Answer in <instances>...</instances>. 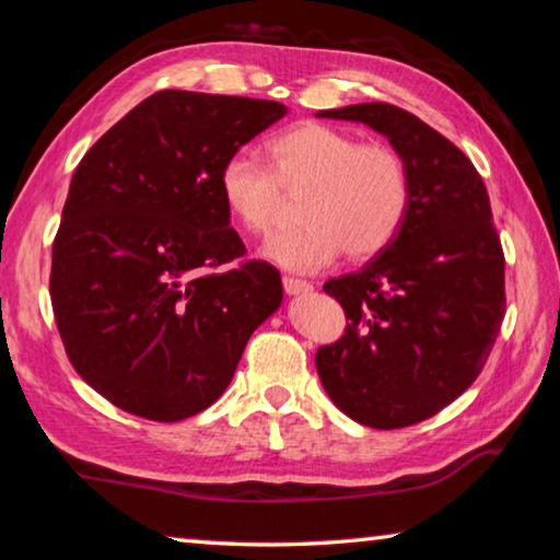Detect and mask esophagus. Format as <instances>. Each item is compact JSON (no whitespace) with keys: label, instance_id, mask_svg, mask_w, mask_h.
Here are the masks:
<instances>
[{"label":"esophagus","instance_id":"34e87169","mask_svg":"<svg viewBox=\"0 0 560 560\" xmlns=\"http://www.w3.org/2000/svg\"><path fill=\"white\" fill-rule=\"evenodd\" d=\"M283 291H287L289 296H303V293L314 291V287H311V283H308V281H303V279L283 277Z\"/></svg>","mask_w":560,"mask_h":560}]
</instances>
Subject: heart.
Wrapping results in <instances>:
<instances>
[{
  "label": "heart",
  "instance_id": "heart-1",
  "mask_svg": "<svg viewBox=\"0 0 560 560\" xmlns=\"http://www.w3.org/2000/svg\"><path fill=\"white\" fill-rule=\"evenodd\" d=\"M264 153L269 170L246 155L226 160L220 195L242 230L269 234L283 214V192H306L299 207L303 226L264 246V257L281 269L318 271L343 249L350 259H371L400 234L412 205V175L395 148L306 122L271 138Z\"/></svg>",
  "mask_w": 560,
  "mask_h": 560
}]
</instances>
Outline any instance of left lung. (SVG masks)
Instances as JSON below:
<instances>
[{"label": "left lung", "mask_w": 560, "mask_h": 560, "mask_svg": "<svg viewBox=\"0 0 560 560\" xmlns=\"http://www.w3.org/2000/svg\"><path fill=\"white\" fill-rule=\"evenodd\" d=\"M316 116L365 122L410 167L412 205L400 234L360 271L324 283L348 326L316 353L340 412L375 430L407 428L477 381L504 320V252L487 187L457 145L390 103Z\"/></svg>", "instance_id": "obj_1"}]
</instances>
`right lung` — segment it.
<instances>
[{"label":"right lung","mask_w":560,"mask_h":560,"mask_svg":"<svg viewBox=\"0 0 560 560\" xmlns=\"http://www.w3.org/2000/svg\"><path fill=\"white\" fill-rule=\"evenodd\" d=\"M287 116L277 101L158 91L75 167L51 303L83 381L120 410L177 422L210 407L281 306L279 271L242 261L220 170Z\"/></svg>","instance_id":"add662e5"}]
</instances>
